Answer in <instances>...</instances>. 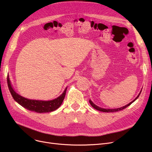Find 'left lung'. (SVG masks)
<instances>
[{
    "instance_id": "obj_1",
    "label": "left lung",
    "mask_w": 152,
    "mask_h": 152,
    "mask_svg": "<svg viewBox=\"0 0 152 152\" xmlns=\"http://www.w3.org/2000/svg\"><path fill=\"white\" fill-rule=\"evenodd\" d=\"M141 91H142V90L140 91V93L138 94V95L136 97V98H135L134 100H133L132 102H131L129 103H128V104H127V105H126L125 106L121 107H120V108H101V107H99V106L95 105V103H94L92 102V101L91 100H89V103H90V104L91 105V106H92L93 108H94L95 110H98V111H103V112H108H108H116V111H121V110H122L126 108V107L129 106V105L131 104V103H132L134 101L138 99V97H139V95H140V93H141Z\"/></svg>"
}]
</instances>
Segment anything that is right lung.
Wrapping results in <instances>:
<instances>
[{
	"label": "right lung",
	"instance_id": "right-lung-1",
	"mask_svg": "<svg viewBox=\"0 0 152 152\" xmlns=\"http://www.w3.org/2000/svg\"><path fill=\"white\" fill-rule=\"evenodd\" d=\"M7 83L13 99L18 104L28 110L35 111V112L39 113L51 112V111H55L61 105L64 99H65L67 89L66 87L65 91H63V92L59 97L51 100L44 101L39 100H33L24 97L15 91L11 84L9 76H7Z\"/></svg>",
	"mask_w": 152,
	"mask_h": 152
}]
</instances>
